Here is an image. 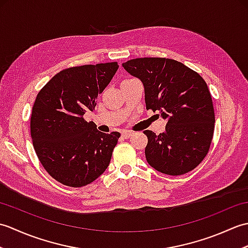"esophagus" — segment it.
I'll return each mask as SVG.
<instances>
[{"label":"esophagus","mask_w":248,"mask_h":248,"mask_svg":"<svg viewBox=\"0 0 248 248\" xmlns=\"http://www.w3.org/2000/svg\"><path fill=\"white\" fill-rule=\"evenodd\" d=\"M123 136L124 139H129V138H131V136H132V132H129V131H124Z\"/></svg>","instance_id":"34e87169"}]
</instances>
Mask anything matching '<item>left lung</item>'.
I'll return each instance as SVG.
<instances>
[{
	"label": "left lung",
	"mask_w": 248,
	"mask_h": 248,
	"mask_svg": "<svg viewBox=\"0 0 248 248\" xmlns=\"http://www.w3.org/2000/svg\"><path fill=\"white\" fill-rule=\"evenodd\" d=\"M124 69L141 81L146 108L159 112L167 124L148 138L145 155L155 170L170 176L194 170L207 155L214 132V109L207 83L182 62L161 57L125 62Z\"/></svg>",
	"instance_id": "1"
}]
</instances>
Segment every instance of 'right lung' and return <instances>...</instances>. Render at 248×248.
<instances>
[{"label":"right lung","mask_w":248,"mask_h":248,"mask_svg":"<svg viewBox=\"0 0 248 248\" xmlns=\"http://www.w3.org/2000/svg\"><path fill=\"white\" fill-rule=\"evenodd\" d=\"M118 67L114 62L68 68L37 94L31 117L33 145L45 170L62 184L87 186L109 164L120 133L100 132L83 115L94 109Z\"/></svg>","instance_id":"right-lung-1"}]
</instances>
